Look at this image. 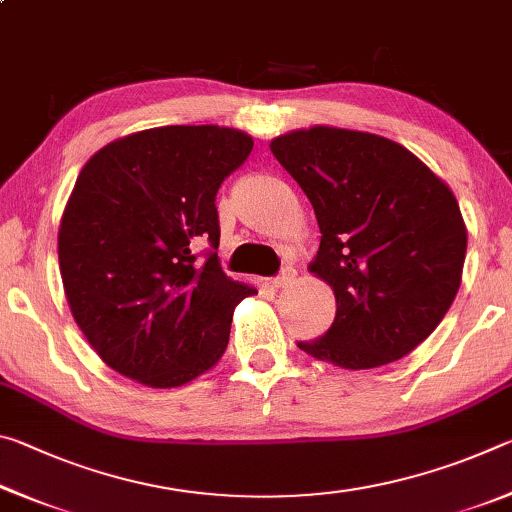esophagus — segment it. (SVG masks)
Wrapping results in <instances>:
<instances>
[{
	"label": "esophagus",
	"mask_w": 512,
	"mask_h": 512,
	"mask_svg": "<svg viewBox=\"0 0 512 512\" xmlns=\"http://www.w3.org/2000/svg\"><path fill=\"white\" fill-rule=\"evenodd\" d=\"M296 275H298L296 268L287 266L280 275L273 277V287H275V289H287V287H291L293 280H296Z\"/></svg>",
	"instance_id": "obj_1"
}]
</instances>
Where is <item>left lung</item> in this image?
<instances>
[{"label":"left lung","mask_w":512,"mask_h":512,"mask_svg":"<svg viewBox=\"0 0 512 512\" xmlns=\"http://www.w3.org/2000/svg\"><path fill=\"white\" fill-rule=\"evenodd\" d=\"M271 151L314 207L320 246L309 271L336 298L332 327L298 348L348 370L406 357L461 287L467 230L454 192L375 133L298 128L275 137Z\"/></svg>","instance_id":"obj_1"}]
</instances>
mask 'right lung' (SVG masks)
Masks as SVG:
<instances>
[{"label":"right lung","mask_w":512,"mask_h":512,"mask_svg":"<svg viewBox=\"0 0 512 512\" xmlns=\"http://www.w3.org/2000/svg\"><path fill=\"white\" fill-rule=\"evenodd\" d=\"M250 151L237 128L162 126L85 162L58 228L60 277L76 325L119 375L176 388L223 357L235 307L257 289L223 273L214 201Z\"/></svg>","instance_id":"1"}]
</instances>
